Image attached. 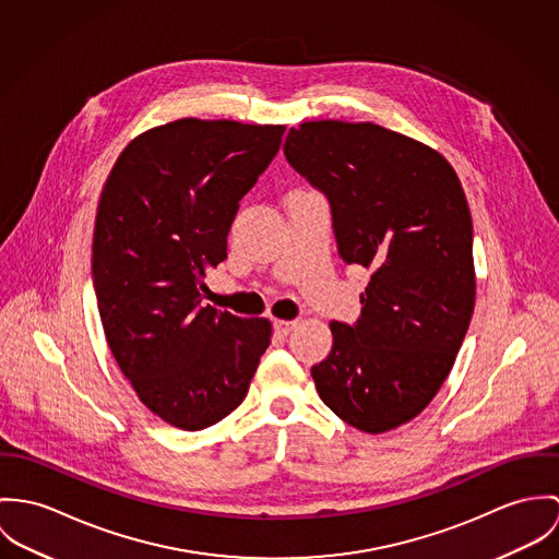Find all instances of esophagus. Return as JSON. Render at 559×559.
I'll return each mask as SVG.
<instances>
[{
    "mask_svg": "<svg viewBox=\"0 0 559 559\" xmlns=\"http://www.w3.org/2000/svg\"><path fill=\"white\" fill-rule=\"evenodd\" d=\"M296 325H298L296 321H283V319H276V321H274V330H276V334H281V336H287Z\"/></svg>",
    "mask_w": 559,
    "mask_h": 559,
    "instance_id": "1",
    "label": "esophagus"
}]
</instances>
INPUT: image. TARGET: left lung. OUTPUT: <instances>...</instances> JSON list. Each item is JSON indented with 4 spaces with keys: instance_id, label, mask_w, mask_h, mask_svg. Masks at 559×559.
Segmentation results:
<instances>
[{
    "instance_id": "left-lung-1",
    "label": "left lung",
    "mask_w": 559,
    "mask_h": 559,
    "mask_svg": "<svg viewBox=\"0 0 559 559\" xmlns=\"http://www.w3.org/2000/svg\"><path fill=\"white\" fill-rule=\"evenodd\" d=\"M283 152L328 199L341 259L371 272L360 317L330 323L332 352L310 369L319 399L349 427L385 433L433 401L472 321L465 192L441 154L371 122H307Z\"/></svg>"
}]
</instances>
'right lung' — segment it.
Listing matches in <instances>:
<instances>
[{
    "label": "right lung",
    "instance_id": "1",
    "mask_svg": "<svg viewBox=\"0 0 559 559\" xmlns=\"http://www.w3.org/2000/svg\"><path fill=\"white\" fill-rule=\"evenodd\" d=\"M283 134L231 120L158 126L128 143L103 188L92 274L105 336L141 403L178 429L229 416L270 345L267 319L201 300Z\"/></svg>",
    "mask_w": 559,
    "mask_h": 559
}]
</instances>
